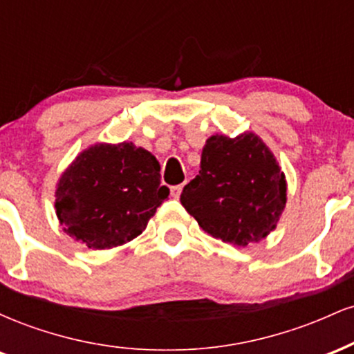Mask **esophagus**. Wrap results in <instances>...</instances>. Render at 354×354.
I'll return each mask as SVG.
<instances>
[{
    "instance_id": "34e87169",
    "label": "esophagus",
    "mask_w": 354,
    "mask_h": 354,
    "mask_svg": "<svg viewBox=\"0 0 354 354\" xmlns=\"http://www.w3.org/2000/svg\"><path fill=\"white\" fill-rule=\"evenodd\" d=\"M183 186H185V185H178V186H173V188H171V196H173V198H176V200H178V198L181 196Z\"/></svg>"
}]
</instances>
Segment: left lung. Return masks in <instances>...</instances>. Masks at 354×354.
<instances>
[{
	"instance_id": "1",
	"label": "left lung",
	"mask_w": 354,
	"mask_h": 354,
	"mask_svg": "<svg viewBox=\"0 0 354 354\" xmlns=\"http://www.w3.org/2000/svg\"><path fill=\"white\" fill-rule=\"evenodd\" d=\"M181 205L206 233L236 246L266 238L286 206V178L254 133L206 140L200 173L183 188Z\"/></svg>"
}]
</instances>
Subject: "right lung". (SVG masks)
<instances>
[{
    "label": "right lung",
    "mask_w": 354,
    "mask_h": 354,
    "mask_svg": "<svg viewBox=\"0 0 354 354\" xmlns=\"http://www.w3.org/2000/svg\"><path fill=\"white\" fill-rule=\"evenodd\" d=\"M160 163L133 143H98L61 174L55 208L64 231L93 250L121 246L143 233L168 198Z\"/></svg>",
    "instance_id": "add662e5"
}]
</instances>
